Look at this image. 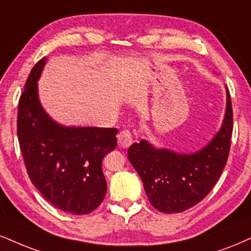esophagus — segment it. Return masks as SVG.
Returning a JSON list of instances; mask_svg holds the SVG:
<instances>
[{
  "label": "esophagus",
  "mask_w": 251,
  "mask_h": 251,
  "mask_svg": "<svg viewBox=\"0 0 251 251\" xmlns=\"http://www.w3.org/2000/svg\"><path fill=\"white\" fill-rule=\"evenodd\" d=\"M117 143L121 148H128L132 143V135L129 130H122L117 135Z\"/></svg>",
  "instance_id": "34e87169"
}]
</instances>
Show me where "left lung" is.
<instances>
[{
	"label": "left lung",
	"instance_id": "1",
	"mask_svg": "<svg viewBox=\"0 0 251 251\" xmlns=\"http://www.w3.org/2000/svg\"><path fill=\"white\" fill-rule=\"evenodd\" d=\"M226 111L221 128L200 150L179 153L156 148L148 140L131 144L128 158L143 181L151 205L163 213H181L205 198L227 163L233 132L230 95L226 87Z\"/></svg>",
	"mask_w": 251,
	"mask_h": 251
}]
</instances>
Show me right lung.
Returning a JSON list of instances; mask_svg holds the SVG:
<instances>
[{"mask_svg": "<svg viewBox=\"0 0 251 251\" xmlns=\"http://www.w3.org/2000/svg\"><path fill=\"white\" fill-rule=\"evenodd\" d=\"M46 61L44 57L31 70L18 102L21 151L31 181L49 202L70 214H88L106 196L102 159L116 148L119 130L55 122L38 95V80Z\"/></svg>", "mask_w": 251, "mask_h": 251, "instance_id": "right-lung-1", "label": "right lung"}]
</instances>
